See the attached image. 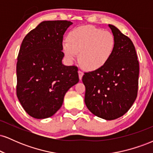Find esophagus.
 <instances>
[{"label":"esophagus","mask_w":153,"mask_h":153,"mask_svg":"<svg viewBox=\"0 0 153 153\" xmlns=\"http://www.w3.org/2000/svg\"><path fill=\"white\" fill-rule=\"evenodd\" d=\"M78 75H79V79H80V80H82V76H83V73H82V71H78Z\"/></svg>","instance_id":"obj_1"}]
</instances>
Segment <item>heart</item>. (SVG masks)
<instances>
[{"instance_id":"obj_1","label":"heart","mask_w":153,"mask_h":153,"mask_svg":"<svg viewBox=\"0 0 153 153\" xmlns=\"http://www.w3.org/2000/svg\"><path fill=\"white\" fill-rule=\"evenodd\" d=\"M67 39L62 45L66 59L73 62L79 54V63L88 71H97L106 65L115 50L114 35L93 26L75 28L70 31Z\"/></svg>"}]
</instances>
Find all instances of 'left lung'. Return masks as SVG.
Masks as SVG:
<instances>
[{
	"label": "left lung",
	"instance_id": "1",
	"mask_svg": "<svg viewBox=\"0 0 153 153\" xmlns=\"http://www.w3.org/2000/svg\"><path fill=\"white\" fill-rule=\"evenodd\" d=\"M115 38L113 55L106 65L84 73L85 103L93 114L114 120L129 111L137 98L139 62L132 42L116 26L108 24Z\"/></svg>",
	"mask_w": 153,
	"mask_h": 153
}]
</instances>
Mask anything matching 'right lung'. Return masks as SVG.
<instances>
[{"instance_id":"obj_1","label":"right lung","mask_w":153,"mask_h":153,"mask_svg":"<svg viewBox=\"0 0 153 153\" xmlns=\"http://www.w3.org/2000/svg\"><path fill=\"white\" fill-rule=\"evenodd\" d=\"M73 23L45 21L23 40L16 65V94L26 113L35 119L53 116L65 95L79 81L78 68L62 64L63 35Z\"/></svg>"}]
</instances>
